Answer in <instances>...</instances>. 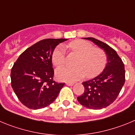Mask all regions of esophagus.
<instances>
[{
	"label": "esophagus",
	"instance_id": "esophagus-1",
	"mask_svg": "<svg viewBox=\"0 0 135 135\" xmlns=\"http://www.w3.org/2000/svg\"><path fill=\"white\" fill-rule=\"evenodd\" d=\"M66 85L68 86H73L74 85V83H70V82H66Z\"/></svg>",
	"mask_w": 135,
	"mask_h": 135
}]
</instances>
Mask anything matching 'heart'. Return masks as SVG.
<instances>
[{"mask_svg":"<svg viewBox=\"0 0 135 135\" xmlns=\"http://www.w3.org/2000/svg\"><path fill=\"white\" fill-rule=\"evenodd\" d=\"M68 48L79 57L75 62L76 66H62L56 69V76L59 80L74 82L83 79L93 78L102 73L107 65L105 52L100 48H94L89 42L81 40L69 44ZM65 51L62 46H58L52 54V61L55 66H60L65 62Z\"/></svg>","mask_w":135,"mask_h":135,"instance_id":"1","label":"heart"}]
</instances>
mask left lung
I'll list each match as a JSON object with an SVG mask.
<instances>
[{"label":"left lung","instance_id":"1","mask_svg":"<svg viewBox=\"0 0 135 135\" xmlns=\"http://www.w3.org/2000/svg\"><path fill=\"white\" fill-rule=\"evenodd\" d=\"M103 49L108 62L102 73L96 77L83 82L84 93L77 97L79 102L87 108L100 110L114 102L125 82L124 65L114 50L93 37H83Z\"/></svg>","mask_w":135,"mask_h":135}]
</instances>
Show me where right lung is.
I'll list each match as a JSON object with an SVG mask.
<instances>
[{
	"label": "right lung",
	"instance_id": "add662e5",
	"mask_svg": "<svg viewBox=\"0 0 135 135\" xmlns=\"http://www.w3.org/2000/svg\"><path fill=\"white\" fill-rule=\"evenodd\" d=\"M67 39H45L25 50L11 69V86L18 99L28 108L48 106L56 99L65 83L53 80L52 54Z\"/></svg>",
	"mask_w": 135,
	"mask_h": 135
}]
</instances>
